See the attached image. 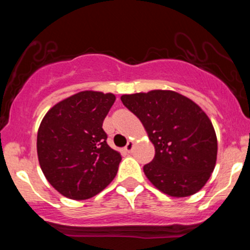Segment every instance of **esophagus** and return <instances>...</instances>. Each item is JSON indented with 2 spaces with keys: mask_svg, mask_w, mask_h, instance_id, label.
I'll return each instance as SVG.
<instances>
[{
  "mask_svg": "<svg viewBox=\"0 0 250 250\" xmlns=\"http://www.w3.org/2000/svg\"><path fill=\"white\" fill-rule=\"evenodd\" d=\"M133 148H134V142L133 141H129L127 143V146H125V150L127 151V153H131Z\"/></svg>",
  "mask_w": 250,
  "mask_h": 250,
  "instance_id": "obj_1",
  "label": "esophagus"
}]
</instances>
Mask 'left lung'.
<instances>
[{"label": "left lung", "mask_w": 250, "mask_h": 250, "mask_svg": "<svg viewBox=\"0 0 250 250\" xmlns=\"http://www.w3.org/2000/svg\"><path fill=\"white\" fill-rule=\"evenodd\" d=\"M121 101L139 117L155 147L153 161L143 167L148 180L169 196L197 193L216 165L217 139L207 114L173 90L122 95Z\"/></svg>", "instance_id": "8db88e82"}]
</instances>
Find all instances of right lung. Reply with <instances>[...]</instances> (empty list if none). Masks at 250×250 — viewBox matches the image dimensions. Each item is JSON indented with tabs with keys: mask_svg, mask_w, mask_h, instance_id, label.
<instances>
[{
	"mask_svg": "<svg viewBox=\"0 0 250 250\" xmlns=\"http://www.w3.org/2000/svg\"><path fill=\"white\" fill-rule=\"evenodd\" d=\"M114 94L84 90L56 103L37 131V156L45 179L63 196L87 200L116 176L121 154L108 146L103 120Z\"/></svg>",
	"mask_w": 250,
	"mask_h": 250,
	"instance_id": "add662e5",
	"label": "right lung"
}]
</instances>
